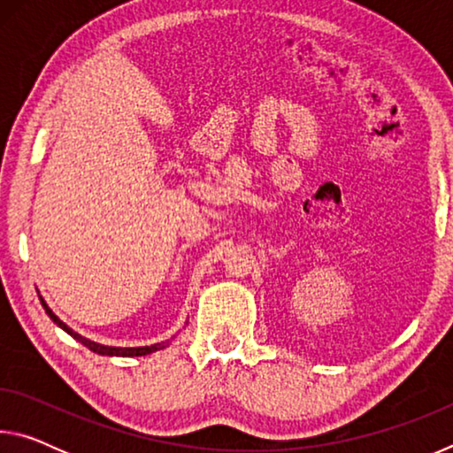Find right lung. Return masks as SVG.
Here are the masks:
<instances>
[{
	"mask_svg": "<svg viewBox=\"0 0 453 453\" xmlns=\"http://www.w3.org/2000/svg\"><path fill=\"white\" fill-rule=\"evenodd\" d=\"M40 300H42V297H40ZM42 305H43L45 313H48V316H50L53 321H56V324H58L61 329H65L67 334H70L72 337H75V340H78V342H81L83 346L89 348L91 351H96V354L134 357V356H148V354H151V351H157V349H164V348H165V343H153V346H145V348H111V346H102V343L91 342V340H88V337H83V335H80L78 332H73V329H72L70 326H65L64 321H61V319L56 316V313H53V311L48 308V303H45L43 300H42Z\"/></svg>",
	"mask_w": 453,
	"mask_h": 453,
	"instance_id": "1",
	"label": "right lung"
}]
</instances>
